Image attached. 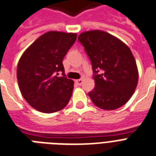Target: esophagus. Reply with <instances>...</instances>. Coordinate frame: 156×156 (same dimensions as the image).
<instances>
[{"instance_id":"obj_1","label":"esophagus","mask_w":156,"mask_h":156,"mask_svg":"<svg viewBox=\"0 0 156 156\" xmlns=\"http://www.w3.org/2000/svg\"><path fill=\"white\" fill-rule=\"evenodd\" d=\"M75 82L77 83V85L81 86V85L82 84V82H83V80H82V79H78V80L75 81Z\"/></svg>"}]
</instances>
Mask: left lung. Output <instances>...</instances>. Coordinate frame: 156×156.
Wrapping results in <instances>:
<instances>
[{"label": "left lung", "mask_w": 156, "mask_h": 156, "mask_svg": "<svg viewBox=\"0 0 156 156\" xmlns=\"http://www.w3.org/2000/svg\"><path fill=\"white\" fill-rule=\"evenodd\" d=\"M90 59L94 90L88 93L95 106L111 111L128 102L139 79L135 59L130 48L115 36L101 30L83 32L78 36Z\"/></svg>", "instance_id": "left-lung-1"}]
</instances>
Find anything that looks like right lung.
<instances>
[{
	"label": "right lung",
	"mask_w": 156,
	"mask_h": 156,
	"mask_svg": "<svg viewBox=\"0 0 156 156\" xmlns=\"http://www.w3.org/2000/svg\"><path fill=\"white\" fill-rule=\"evenodd\" d=\"M77 34L49 31L25 49L17 64L19 89L26 102L43 113H54L68 104L74 81L64 74L63 58ZM60 72L62 76H58Z\"/></svg>",
	"instance_id": "add662e5"
}]
</instances>
